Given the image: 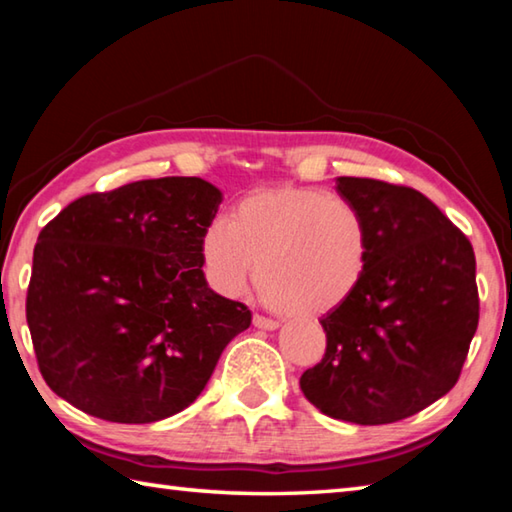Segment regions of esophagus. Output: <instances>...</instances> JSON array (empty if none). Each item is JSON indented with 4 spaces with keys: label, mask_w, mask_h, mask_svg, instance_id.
Listing matches in <instances>:
<instances>
[{
    "label": "esophagus",
    "mask_w": 512,
    "mask_h": 512,
    "mask_svg": "<svg viewBox=\"0 0 512 512\" xmlns=\"http://www.w3.org/2000/svg\"><path fill=\"white\" fill-rule=\"evenodd\" d=\"M253 325L255 327H259V329H277V320H273V318H268V316H262V314H255L253 316Z\"/></svg>",
    "instance_id": "obj_1"
}]
</instances>
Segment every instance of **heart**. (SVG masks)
I'll use <instances>...</instances> for the list:
<instances>
[{
	"mask_svg": "<svg viewBox=\"0 0 512 512\" xmlns=\"http://www.w3.org/2000/svg\"><path fill=\"white\" fill-rule=\"evenodd\" d=\"M370 255V225L359 207L302 185L255 189L228 221L207 223L201 237L203 271L214 291L241 296L255 271L268 305L296 318L345 305L361 287Z\"/></svg>",
	"mask_w": 512,
	"mask_h": 512,
	"instance_id": "heart-1",
	"label": "heart"
}]
</instances>
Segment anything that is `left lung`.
Here are the masks:
<instances>
[{"mask_svg":"<svg viewBox=\"0 0 512 512\" xmlns=\"http://www.w3.org/2000/svg\"><path fill=\"white\" fill-rule=\"evenodd\" d=\"M336 192L366 216L370 266L357 293L320 318L327 348L300 388L336 420L411 418L461 377L479 325L474 250L418 189L341 176Z\"/></svg>","mask_w":512,"mask_h":512,"instance_id":"obj_1","label":"left lung"}]
</instances>
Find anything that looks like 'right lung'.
<instances>
[{
  "label": "right lung",
  "mask_w": 512,
  "mask_h": 512,
  "mask_svg": "<svg viewBox=\"0 0 512 512\" xmlns=\"http://www.w3.org/2000/svg\"><path fill=\"white\" fill-rule=\"evenodd\" d=\"M219 203L201 178L137 180L76 198L40 230L27 323L51 391L121 424L201 395L253 318L205 282L201 237Z\"/></svg>",
  "instance_id": "obj_1"
}]
</instances>
